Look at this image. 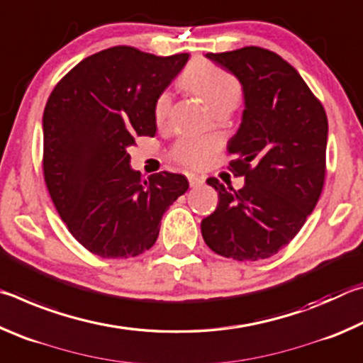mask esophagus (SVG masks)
<instances>
[{
	"instance_id": "34e87169",
	"label": "esophagus",
	"mask_w": 363,
	"mask_h": 363,
	"mask_svg": "<svg viewBox=\"0 0 363 363\" xmlns=\"http://www.w3.org/2000/svg\"><path fill=\"white\" fill-rule=\"evenodd\" d=\"M189 184L190 187H199L201 184L205 182V177L203 176H196V174H189Z\"/></svg>"
}]
</instances>
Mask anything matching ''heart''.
<instances>
[{"label":"heart","instance_id":"1","mask_svg":"<svg viewBox=\"0 0 363 363\" xmlns=\"http://www.w3.org/2000/svg\"><path fill=\"white\" fill-rule=\"evenodd\" d=\"M179 86L186 93L200 97L213 113L232 112L242 101L243 88L237 77L205 59H195L179 77ZM155 123L164 126L171 115V97L160 94L155 101ZM216 143L211 139H182L171 149V158L187 168H203L211 162Z\"/></svg>","mask_w":363,"mask_h":363}]
</instances>
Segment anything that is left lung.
Masks as SVG:
<instances>
[{"label": "left lung", "mask_w": 363, "mask_h": 363, "mask_svg": "<svg viewBox=\"0 0 363 363\" xmlns=\"http://www.w3.org/2000/svg\"><path fill=\"white\" fill-rule=\"evenodd\" d=\"M206 57L243 86L242 125L227 152L235 155L229 169L245 177V186L206 181L219 203L201 220V235L224 257L266 259L293 240L320 199L327 113L299 73L269 49L247 46Z\"/></svg>", "instance_id": "1"}]
</instances>
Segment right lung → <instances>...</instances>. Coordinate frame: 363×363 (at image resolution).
Instances as JSON below:
<instances>
[{
	"instance_id": "right-lung-1",
	"label": "right lung",
	"mask_w": 363,
	"mask_h": 363,
	"mask_svg": "<svg viewBox=\"0 0 363 363\" xmlns=\"http://www.w3.org/2000/svg\"><path fill=\"white\" fill-rule=\"evenodd\" d=\"M189 60L113 46L83 59L52 89L43 113V174L59 216L102 257L153 247L163 213L187 192L186 176L143 179L126 149L155 136L153 108Z\"/></svg>"
}]
</instances>
